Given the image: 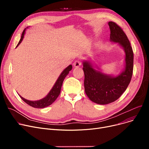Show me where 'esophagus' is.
Instances as JSON below:
<instances>
[{
	"mask_svg": "<svg viewBox=\"0 0 149 149\" xmlns=\"http://www.w3.org/2000/svg\"><path fill=\"white\" fill-rule=\"evenodd\" d=\"M73 65H74V67H80V66L81 65V61L79 60V59L76 60V61H74V63H73Z\"/></svg>",
	"mask_w": 149,
	"mask_h": 149,
	"instance_id": "esophagus-1",
	"label": "esophagus"
}]
</instances>
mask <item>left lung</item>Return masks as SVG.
Here are the masks:
<instances>
[{"mask_svg": "<svg viewBox=\"0 0 149 149\" xmlns=\"http://www.w3.org/2000/svg\"><path fill=\"white\" fill-rule=\"evenodd\" d=\"M111 33L110 41L123 48L125 65L118 75L103 73L91 60L82 62L85 74V92L92 102L99 104H107L117 100L127 88L133 73L134 53L125 33L116 23L108 22Z\"/></svg>", "mask_w": 149, "mask_h": 149, "instance_id": "1", "label": "left lung"}]
</instances>
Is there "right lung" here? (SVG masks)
Returning a JSON list of instances; mask_svg holds the SVG:
<instances>
[{
    "mask_svg": "<svg viewBox=\"0 0 149 149\" xmlns=\"http://www.w3.org/2000/svg\"><path fill=\"white\" fill-rule=\"evenodd\" d=\"M27 28H26L23 31V32L22 34L21 38L18 43V45H17V46H16V47H18L19 45L22 42V41L24 38V33L26 32V29ZM72 69V65H70L64 70L62 72V73H61V74L59 75V76L58 77V79L56 80V82L55 83L54 85L53 86V87H52V88L50 90L49 93L47 94V95L45 97L42 98V99H40L38 100H36V101H31V100H27V99L23 98V97H22L21 95H20L19 94V96L25 103H26L28 104H29V105H30L31 107H32L33 108H46V107L50 105V104H52L55 101V100L59 96L60 92H61V86H62L64 79L67 76V74L69 73V72Z\"/></svg>",
    "mask_w": 149,
    "mask_h": 149,
    "instance_id": "right-lung-1",
    "label": "right lung"
}]
</instances>
